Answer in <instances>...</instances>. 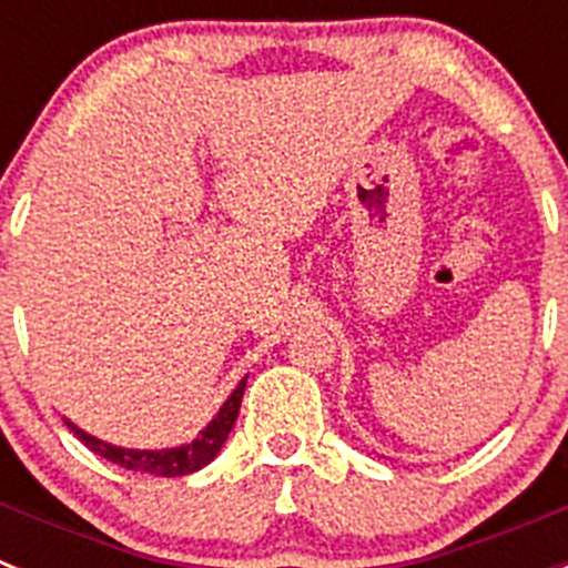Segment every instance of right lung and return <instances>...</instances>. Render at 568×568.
Masks as SVG:
<instances>
[{"label":"right lung","mask_w":568,"mask_h":568,"mask_svg":"<svg viewBox=\"0 0 568 568\" xmlns=\"http://www.w3.org/2000/svg\"><path fill=\"white\" fill-rule=\"evenodd\" d=\"M244 386H247V378L235 386V393L230 395L227 404L222 406V413L210 420L207 429H204L193 444H184L179 446V449H162V453H153V449H150V453H144V449H122V446H110L104 444V440L93 438V435L82 433V429L70 424V420H64V424L73 429V435L88 446L90 453L102 455L110 464H119L124 466V469L135 471H150V475H162V478H175V475H190V471L202 469V466H207L210 460L219 455L222 444L227 440L230 429H233L235 418H239Z\"/></svg>","instance_id":"obj_1"}]
</instances>
